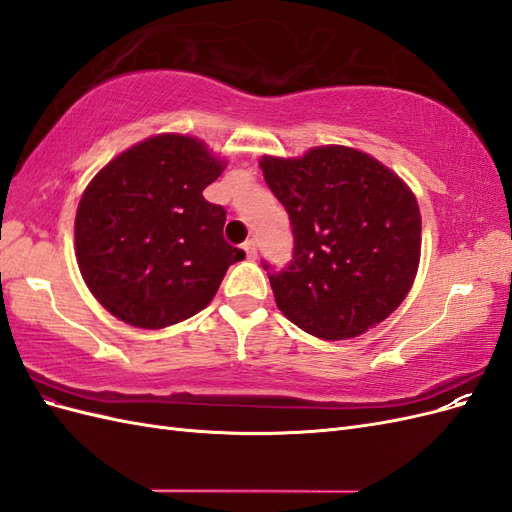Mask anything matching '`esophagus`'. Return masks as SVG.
I'll list each match as a JSON object with an SVG mask.
<instances>
[{
    "label": "esophagus",
    "instance_id": "34e87169",
    "mask_svg": "<svg viewBox=\"0 0 512 512\" xmlns=\"http://www.w3.org/2000/svg\"><path fill=\"white\" fill-rule=\"evenodd\" d=\"M243 250H245V254H247V258H250V260H254V258L258 256V247H256V241H254V239L245 241V243H243Z\"/></svg>",
    "mask_w": 512,
    "mask_h": 512
}]
</instances>
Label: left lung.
Returning <instances> with one entry per match:
<instances>
[{
    "label": "left lung",
    "mask_w": 512,
    "mask_h": 512,
    "mask_svg": "<svg viewBox=\"0 0 512 512\" xmlns=\"http://www.w3.org/2000/svg\"><path fill=\"white\" fill-rule=\"evenodd\" d=\"M260 168L294 237L290 265L269 273L280 312L320 339L356 337L389 318L421 258V211L408 185L342 145L297 160L265 156Z\"/></svg>",
    "instance_id": "left-lung-1"
}]
</instances>
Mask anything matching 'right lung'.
I'll use <instances>...</instances> for the list:
<instances>
[{
  "mask_svg": "<svg viewBox=\"0 0 512 512\" xmlns=\"http://www.w3.org/2000/svg\"><path fill=\"white\" fill-rule=\"evenodd\" d=\"M224 168L198 138L160 134L91 179L74 220L76 262L115 318L141 329L192 318L245 258L224 239V207L203 196Z\"/></svg>",
  "mask_w": 512,
  "mask_h": 512,
  "instance_id": "1",
  "label": "right lung"
}]
</instances>
